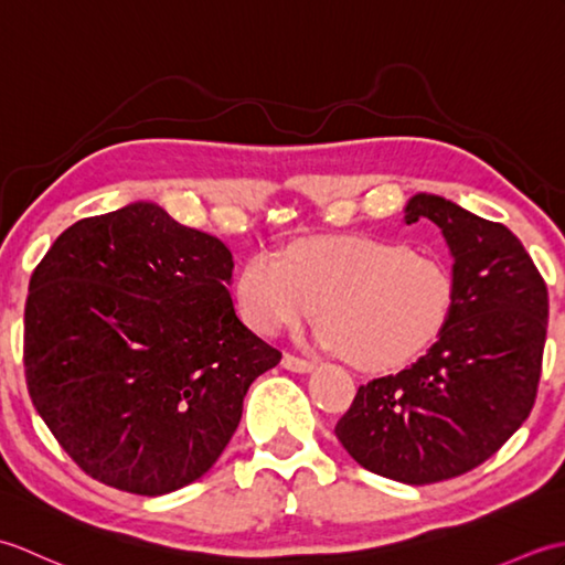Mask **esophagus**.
Returning a JSON list of instances; mask_svg holds the SVG:
<instances>
[{
    "label": "esophagus",
    "instance_id": "obj_1",
    "mask_svg": "<svg viewBox=\"0 0 565 565\" xmlns=\"http://www.w3.org/2000/svg\"><path fill=\"white\" fill-rule=\"evenodd\" d=\"M281 364H284V369L296 371V374H308V371L316 369L313 362H308V359H301V356H296V354H284V362Z\"/></svg>",
    "mask_w": 565,
    "mask_h": 565
}]
</instances>
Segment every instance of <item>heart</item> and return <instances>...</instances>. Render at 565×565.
Returning a JSON list of instances; mask_svg holds the SVG:
<instances>
[{
  "label": "heart",
  "mask_w": 565,
  "mask_h": 565,
  "mask_svg": "<svg viewBox=\"0 0 565 565\" xmlns=\"http://www.w3.org/2000/svg\"><path fill=\"white\" fill-rule=\"evenodd\" d=\"M239 316L276 334L318 313L320 342L364 369L411 362L439 338L454 284L444 264L374 235L318 237L252 255L235 281Z\"/></svg>",
  "instance_id": "heart-1"
}]
</instances>
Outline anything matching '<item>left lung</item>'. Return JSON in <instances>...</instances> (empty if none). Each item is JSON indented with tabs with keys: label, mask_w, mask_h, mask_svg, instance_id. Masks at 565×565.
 <instances>
[{
	"label": "left lung",
	"mask_w": 565,
	"mask_h": 565,
	"mask_svg": "<svg viewBox=\"0 0 565 565\" xmlns=\"http://www.w3.org/2000/svg\"><path fill=\"white\" fill-rule=\"evenodd\" d=\"M441 227L454 298L439 340L413 366L359 386L334 435L366 471L427 486L490 459L530 417L548 326V291L502 223L417 194L405 223Z\"/></svg>",
	"instance_id": "1"
}]
</instances>
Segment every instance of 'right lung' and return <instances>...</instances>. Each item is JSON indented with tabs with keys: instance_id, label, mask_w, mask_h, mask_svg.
Returning <instances> with one entry per match:
<instances>
[{
	"instance_id": "1",
	"label": "right lung",
	"mask_w": 565,
	"mask_h": 565,
	"mask_svg": "<svg viewBox=\"0 0 565 565\" xmlns=\"http://www.w3.org/2000/svg\"><path fill=\"white\" fill-rule=\"evenodd\" d=\"M231 279L218 237L142 201L70 225L33 269L26 386L94 481L164 495L223 454L249 383L281 362L239 322Z\"/></svg>"
}]
</instances>
